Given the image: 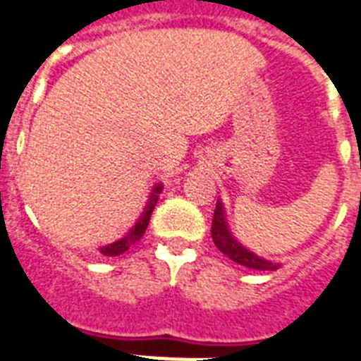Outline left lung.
Listing matches in <instances>:
<instances>
[{
	"instance_id": "obj_1",
	"label": "left lung",
	"mask_w": 361,
	"mask_h": 361,
	"mask_svg": "<svg viewBox=\"0 0 361 361\" xmlns=\"http://www.w3.org/2000/svg\"><path fill=\"white\" fill-rule=\"evenodd\" d=\"M212 240H214L216 247L220 250L224 255L235 261L236 264H242L246 268H253V270H278L279 264L278 262L267 261V259L259 257L253 252H250L247 247H244L240 242L236 240L233 233L229 231V226H227L226 220V210L221 207V203L218 201L216 203L214 210V218H212Z\"/></svg>"
}]
</instances>
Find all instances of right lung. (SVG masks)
<instances>
[{
  "mask_svg": "<svg viewBox=\"0 0 361 361\" xmlns=\"http://www.w3.org/2000/svg\"><path fill=\"white\" fill-rule=\"evenodd\" d=\"M160 192H162V184H157V186H154V190H152L151 197H149V203H147L145 210L141 212L140 220L135 221V226L132 227V229L128 231V233H126L123 238H119L117 242L100 247V253H102V255H106V257H117V255L125 253L126 250H128V247L134 244V242H137L141 236L145 235L147 226H149V220H151L152 209H154V204H157L158 194H160Z\"/></svg>",
  "mask_w": 361,
  "mask_h": 361,
  "instance_id": "add662e5",
  "label": "right lung"
}]
</instances>
